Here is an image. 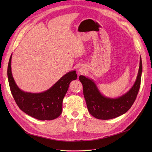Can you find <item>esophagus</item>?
I'll use <instances>...</instances> for the list:
<instances>
[{
    "instance_id": "1",
    "label": "esophagus",
    "mask_w": 152,
    "mask_h": 152,
    "mask_svg": "<svg viewBox=\"0 0 152 152\" xmlns=\"http://www.w3.org/2000/svg\"><path fill=\"white\" fill-rule=\"evenodd\" d=\"M79 72L80 73L82 74V73H84L85 72V69L84 68H82V67H80L79 68Z\"/></svg>"
}]
</instances>
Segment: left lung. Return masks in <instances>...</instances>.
Segmentation results:
<instances>
[{"instance_id": "1", "label": "left lung", "mask_w": 152, "mask_h": 152, "mask_svg": "<svg viewBox=\"0 0 152 152\" xmlns=\"http://www.w3.org/2000/svg\"><path fill=\"white\" fill-rule=\"evenodd\" d=\"M142 61L140 56V67L134 84L125 94L117 98H109L99 90L95 82L84 75L79 76L83 86V93L88 111L94 117L101 120L116 118L126 113L134 103L141 84Z\"/></svg>"}]
</instances>
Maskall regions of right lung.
<instances>
[{
  "label": "right lung",
  "instance_id": "add662e5",
  "mask_svg": "<svg viewBox=\"0 0 152 152\" xmlns=\"http://www.w3.org/2000/svg\"><path fill=\"white\" fill-rule=\"evenodd\" d=\"M12 54L7 67V77L12 95L19 108L28 115L40 121H50L62 113L63 99L70 82L76 80V70L66 73L49 89L42 93H32L19 88L11 71Z\"/></svg>",
  "mask_w": 152,
  "mask_h": 152
}]
</instances>
